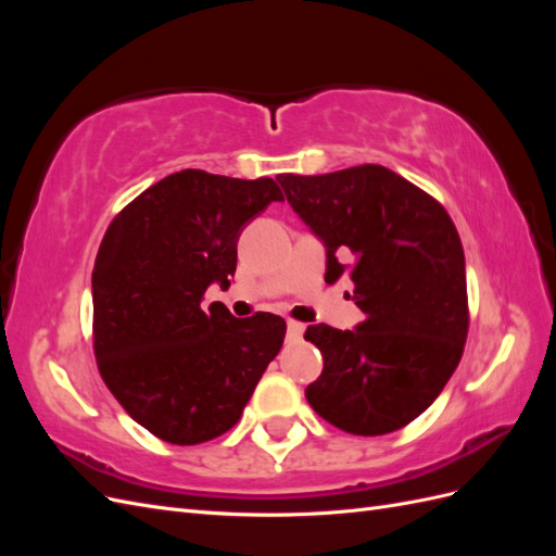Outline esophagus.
<instances>
[{"label":"esophagus","instance_id":"1","mask_svg":"<svg viewBox=\"0 0 556 556\" xmlns=\"http://www.w3.org/2000/svg\"><path fill=\"white\" fill-rule=\"evenodd\" d=\"M304 331H306V325H301V323H296V319H290L288 323V333H290V339H301V336H304Z\"/></svg>","mask_w":556,"mask_h":556}]
</instances>
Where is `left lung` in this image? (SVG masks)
<instances>
[{"label": "left lung", "instance_id": "left-lung-1", "mask_svg": "<svg viewBox=\"0 0 556 556\" xmlns=\"http://www.w3.org/2000/svg\"><path fill=\"white\" fill-rule=\"evenodd\" d=\"M285 197L327 245L331 285L348 278L357 329L311 325L325 368L311 408L355 435L410 425L443 392L468 336L462 239L425 190L380 164L323 176L280 174Z\"/></svg>", "mask_w": 556, "mask_h": 556}]
</instances>
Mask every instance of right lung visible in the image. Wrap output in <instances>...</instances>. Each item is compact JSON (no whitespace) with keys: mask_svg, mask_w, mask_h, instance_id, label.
I'll use <instances>...</instances> for the list:
<instances>
[{"mask_svg":"<svg viewBox=\"0 0 556 556\" xmlns=\"http://www.w3.org/2000/svg\"><path fill=\"white\" fill-rule=\"evenodd\" d=\"M271 201L274 178L185 169L150 185L113 217L92 271V348L127 415L172 445L206 443L239 422L285 339L274 313L233 317L229 288L243 225Z\"/></svg>","mask_w":556,"mask_h":556,"instance_id":"add662e5","label":"right lung"}]
</instances>
